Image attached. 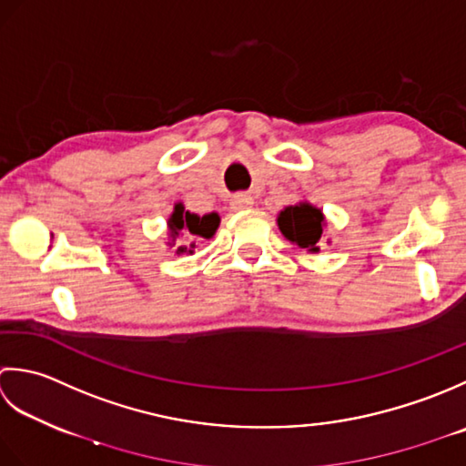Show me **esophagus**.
I'll list each match as a JSON object with an SVG mask.
<instances>
[{
	"instance_id": "esophagus-1",
	"label": "esophagus",
	"mask_w": 466,
	"mask_h": 466,
	"mask_svg": "<svg viewBox=\"0 0 466 466\" xmlns=\"http://www.w3.org/2000/svg\"><path fill=\"white\" fill-rule=\"evenodd\" d=\"M253 205V198L249 195H235L231 198V208L235 211H245V208H249Z\"/></svg>"
}]
</instances>
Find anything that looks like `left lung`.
<instances>
[{
    "label": "left lung",
    "mask_w": 466,
    "mask_h": 466,
    "mask_svg": "<svg viewBox=\"0 0 466 466\" xmlns=\"http://www.w3.org/2000/svg\"><path fill=\"white\" fill-rule=\"evenodd\" d=\"M278 227L289 243L301 247L308 253H319L321 233L326 229V215L309 201H299L278 213Z\"/></svg>",
    "instance_id": "8db88e82"
}]
</instances>
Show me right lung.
Segmentation results:
<instances>
[{
	"instance_id": "add662e5",
	"label": "right lung",
	"mask_w": 466,
	"mask_h": 466,
	"mask_svg": "<svg viewBox=\"0 0 466 466\" xmlns=\"http://www.w3.org/2000/svg\"><path fill=\"white\" fill-rule=\"evenodd\" d=\"M221 225L219 213H207L197 215L191 211H185L183 203H175L173 213L167 219V245L175 249V255H193L195 253V239H211ZM185 238L180 244L177 239Z\"/></svg>"
}]
</instances>
